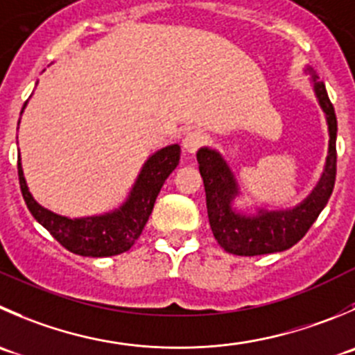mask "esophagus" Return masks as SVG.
Segmentation results:
<instances>
[{
  "label": "esophagus",
  "mask_w": 355,
  "mask_h": 355,
  "mask_svg": "<svg viewBox=\"0 0 355 355\" xmlns=\"http://www.w3.org/2000/svg\"><path fill=\"white\" fill-rule=\"evenodd\" d=\"M205 144H206V137L202 135L201 132H198V130H192V132L185 133L184 140H182V147H184V150H187V153L191 154H194L196 150L201 149Z\"/></svg>",
  "instance_id": "esophagus-1"
}]
</instances>
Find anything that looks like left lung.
Listing matches in <instances>:
<instances>
[{
	"label": "left lung",
	"mask_w": 355,
	"mask_h": 355,
	"mask_svg": "<svg viewBox=\"0 0 355 355\" xmlns=\"http://www.w3.org/2000/svg\"><path fill=\"white\" fill-rule=\"evenodd\" d=\"M314 81V92L328 121L329 147L324 171L314 191L291 209H258L257 215L236 211L232 201L239 187L229 164L215 149L198 150L199 173L206 192V208L211 232L227 253L239 257L277 253L297 244L307 234L322 211L335 187L336 178V116L329 102L324 83L319 81L314 69L307 67Z\"/></svg>",
	"instance_id": "1"
}]
</instances>
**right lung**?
Returning a JSON list of instances; mask_svg holds the SVG:
<instances>
[{"mask_svg":"<svg viewBox=\"0 0 355 355\" xmlns=\"http://www.w3.org/2000/svg\"><path fill=\"white\" fill-rule=\"evenodd\" d=\"M26 105L27 102L24 104L22 112ZM178 161H180L178 144L163 147L144 163L128 199L118 209L104 215L85 216V218H69L37 205L27 189L22 164H20V154L17 168H19V182L24 201L34 218L71 253L101 258L125 253L133 246L153 213L154 202L164 180L177 168Z\"/></svg>","mask_w":355,"mask_h":355,"instance_id":"1","label":"right lung"}]
</instances>
